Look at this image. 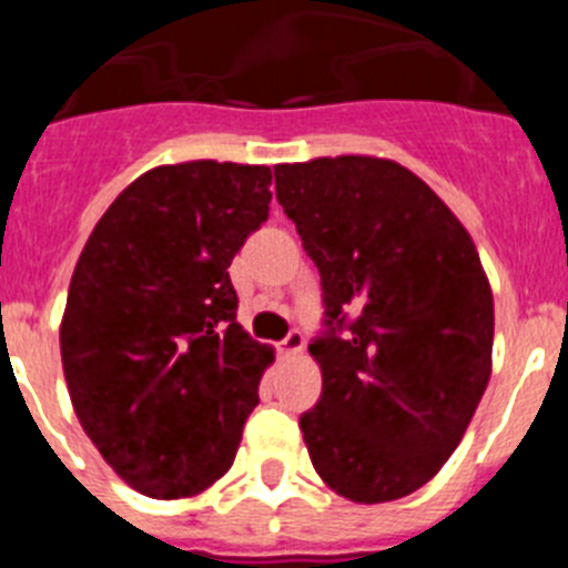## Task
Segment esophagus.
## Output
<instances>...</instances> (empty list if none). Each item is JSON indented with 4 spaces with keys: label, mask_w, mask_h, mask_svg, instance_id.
Instances as JSON below:
<instances>
[{
    "label": "esophagus",
    "mask_w": 568,
    "mask_h": 568,
    "mask_svg": "<svg viewBox=\"0 0 568 568\" xmlns=\"http://www.w3.org/2000/svg\"><path fill=\"white\" fill-rule=\"evenodd\" d=\"M301 349H304V335H301L298 329H293V333H290L287 338L278 344V353L287 355V358H290V355H298Z\"/></svg>",
    "instance_id": "obj_1"
}]
</instances>
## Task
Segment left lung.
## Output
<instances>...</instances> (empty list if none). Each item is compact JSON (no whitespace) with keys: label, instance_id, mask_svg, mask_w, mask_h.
Returning <instances> with one entry per match:
<instances>
[{"label":"left lung","instance_id":"obj_1","mask_svg":"<svg viewBox=\"0 0 568 568\" xmlns=\"http://www.w3.org/2000/svg\"><path fill=\"white\" fill-rule=\"evenodd\" d=\"M275 199L321 273V398L301 415L318 478L353 504L433 480L491 375L495 301L478 247L424 179L378 155L275 168Z\"/></svg>","mask_w":568,"mask_h":568}]
</instances>
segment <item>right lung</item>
<instances>
[{"instance_id": "add662e5", "label": "right lung", "mask_w": 568, "mask_h": 568, "mask_svg": "<svg viewBox=\"0 0 568 568\" xmlns=\"http://www.w3.org/2000/svg\"><path fill=\"white\" fill-rule=\"evenodd\" d=\"M267 164H159L115 195L70 278L59 349L77 418L135 491L227 475L275 361L235 321L230 261L267 222Z\"/></svg>"}]
</instances>
